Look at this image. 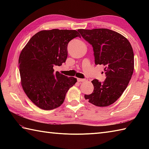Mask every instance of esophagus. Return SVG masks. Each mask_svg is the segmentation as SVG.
<instances>
[{"mask_svg": "<svg viewBox=\"0 0 149 149\" xmlns=\"http://www.w3.org/2000/svg\"><path fill=\"white\" fill-rule=\"evenodd\" d=\"M86 80L84 79H80V78H77V81L79 82V83H82V82H85Z\"/></svg>", "mask_w": 149, "mask_h": 149, "instance_id": "34e87169", "label": "esophagus"}]
</instances>
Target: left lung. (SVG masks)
<instances>
[{
	"label": "left lung",
	"mask_w": 149,
	"mask_h": 149,
	"mask_svg": "<svg viewBox=\"0 0 149 149\" xmlns=\"http://www.w3.org/2000/svg\"><path fill=\"white\" fill-rule=\"evenodd\" d=\"M93 47L95 63L103 65L106 79H94V90L84 98L93 105L108 106L119 99L127 87L134 71V52L131 43L122 34L107 29H78Z\"/></svg>",
	"instance_id": "left-lung-1"
}]
</instances>
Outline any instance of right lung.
I'll return each mask as SVG.
<instances>
[{"instance_id":"1","label":"right lung","mask_w":149,"mask_h":149,"mask_svg":"<svg viewBox=\"0 0 149 149\" xmlns=\"http://www.w3.org/2000/svg\"><path fill=\"white\" fill-rule=\"evenodd\" d=\"M80 37L75 30L41 31L31 38L22 49L18 65L22 88L40 108L51 110L63 103L66 93L77 79L54 72L67 58L68 43Z\"/></svg>"}]
</instances>
